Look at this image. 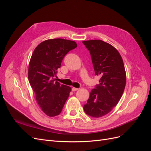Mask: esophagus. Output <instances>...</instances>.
<instances>
[{
	"label": "esophagus",
	"instance_id": "esophagus-1",
	"mask_svg": "<svg viewBox=\"0 0 151 151\" xmlns=\"http://www.w3.org/2000/svg\"><path fill=\"white\" fill-rule=\"evenodd\" d=\"M79 89L78 88H72V91H77Z\"/></svg>",
	"mask_w": 151,
	"mask_h": 151
}]
</instances>
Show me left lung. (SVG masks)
<instances>
[{"label":"left lung","instance_id":"8db88e82","mask_svg":"<svg viewBox=\"0 0 151 151\" xmlns=\"http://www.w3.org/2000/svg\"><path fill=\"white\" fill-rule=\"evenodd\" d=\"M83 43L91 54L95 75L101 77L84 110L90 116L99 118L110 112L122 98L126 84L125 67L120 54L110 44L98 40Z\"/></svg>","mask_w":151,"mask_h":151}]
</instances>
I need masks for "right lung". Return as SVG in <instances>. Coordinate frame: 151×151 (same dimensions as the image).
<instances>
[{
  "instance_id": "add662e5",
  "label": "right lung",
  "mask_w": 151,
  "mask_h": 151,
  "mask_svg": "<svg viewBox=\"0 0 151 151\" xmlns=\"http://www.w3.org/2000/svg\"><path fill=\"white\" fill-rule=\"evenodd\" d=\"M74 41L50 39L40 43L32 54L28 68V79L42 111L53 117L58 115L69 96L71 88L60 84L54 77L63 58L77 47Z\"/></svg>"
}]
</instances>
